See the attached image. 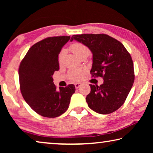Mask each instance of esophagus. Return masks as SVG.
<instances>
[{"label": "esophagus", "instance_id": "esophagus-1", "mask_svg": "<svg viewBox=\"0 0 153 153\" xmlns=\"http://www.w3.org/2000/svg\"><path fill=\"white\" fill-rule=\"evenodd\" d=\"M81 83H76V84H75V87H76V88H78L81 86Z\"/></svg>", "mask_w": 153, "mask_h": 153}]
</instances>
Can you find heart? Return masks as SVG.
I'll return each instance as SVG.
<instances>
[{"instance_id":"obj_1","label":"heart","mask_w":153,"mask_h":153,"mask_svg":"<svg viewBox=\"0 0 153 153\" xmlns=\"http://www.w3.org/2000/svg\"><path fill=\"white\" fill-rule=\"evenodd\" d=\"M70 48L79 58H81L84 56H88L90 53L88 47L82 43H74L71 45ZM63 55L64 51L62 50L59 53L58 56V60L59 63H61L62 61ZM84 72V71L83 69H73V70H71L70 72H69V76H70L72 79L79 80L82 78Z\"/></svg>"}]
</instances>
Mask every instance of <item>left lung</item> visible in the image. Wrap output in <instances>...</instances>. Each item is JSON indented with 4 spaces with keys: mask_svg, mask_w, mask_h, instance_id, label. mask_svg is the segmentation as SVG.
Instances as JSON below:
<instances>
[{
    "mask_svg": "<svg viewBox=\"0 0 153 153\" xmlns=\"http://www.w3.org/2000/svg\"><path fill=\"white\" fill-rule=\"evenodd\" d=\"M92 53V77L104 79L100 86L90 84L87 95L88 107L100 114H109L117 110L126 100L134 82V63L130 54L120 41L104 33L73 35Z\"/></svg>",
    "mask_w": 153,
    "mask_h": 153,
    "instance_id": "obj_1",
    "label": "left lung"
}]
</instances>
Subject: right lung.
Instances as JSON below:
<instances>
[{
    "label": "right lung",
    "instance_id": "obj_1",
    "mask_svg": "<svg viewBox=\"0 0 153 153\" xmlns=\"http://www.w3.org/2000/svg\"><path fill=\"white\" fill-rule=\"evenodd\" d=\"M70 36L48 37L33 45L19 68L20 90L28 105L39 115L54 118L67 110L76 88L69 84L56 90L53 76L59 69V54Z\"/></svg>",
    "mask_w": 153,
    "mask_h": 153
}]
</instances>
